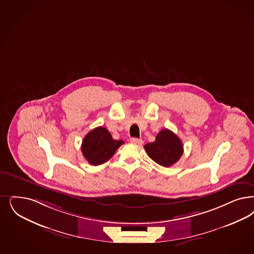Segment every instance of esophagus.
<instances>
[{
  "label": "esophagus",
  "mask_w": 254,
  "mask_h": 254,
  "mask_svg": "<svg viewBox=\"0 0 254 254\" xmlns=\"http://www.w3.org/2000/svg\"><path fill=\"white\" fill-rule=\"evenodd\" d=\"M130 141L134 144H138V145H141L142 144V140L140 139H137V138H131Z\"/></svg>",
  "instance_id": "esophagus-1"
}]
</instances>
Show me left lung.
Listing matches in <instances>:
<instances>
[{
    "mask_svg": "<svg viewBox=\"0 0 254 254\" xmlns=\"http://www.w3.org/2000/svg\"><path fill=\"white\" fill-rule=\"evenodd\" d=\"M144 149L149 158L163 167L174 165L184 152L181 140L167 128L158 133L156 140L145 144Z\"/></svg>",
    "mask_w": 254,
    "mask_h": 254,
    "instance_id": "left-lung-1",
    "label": "left lung"
}]
</instances>
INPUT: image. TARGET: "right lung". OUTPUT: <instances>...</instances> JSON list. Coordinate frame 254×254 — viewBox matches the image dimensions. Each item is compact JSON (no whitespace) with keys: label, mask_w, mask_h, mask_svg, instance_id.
I'll use <instances>...</instances> for the list:
<instances>
[{"label":"right lung","mask_w":254,"mask_h":254,"mask_svg":"<svg viewBox=\"0 0 254 254\" xmlns=\"http://www.w3.org/2000/svg\"><path fill=\"white\" fill-rule=\"evenodd\" d=\"M124 144V140L113 139L109 130L98 127L88 133L81 144V152L89 164L97 166L112 158L116 150Z\"/></svg>","instance_id":"add662e5"}]
</instances>
